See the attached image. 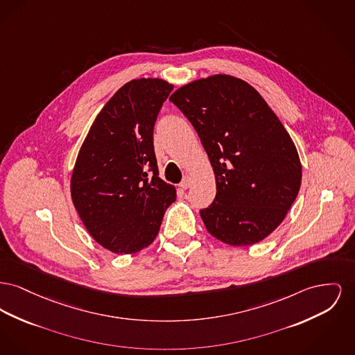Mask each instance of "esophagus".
Segmentation results:
<instances>
[{"mask_svg": "<svg viewBox=\"0 0 355 355\" xmlns=\"http://www.w3.org/2000/svg\"><path fill=\"white\" fill-rule=\"evenodd\" d=\"M191 181H193V180H191V177H190V175H185V177H184V180H182V182L180 184V188H190V185H191Z\"/></svg>", "mask_w": 355, "mask_h": 355, "instance_id": "34e87169", "label": "esophagus"}]
</instances>
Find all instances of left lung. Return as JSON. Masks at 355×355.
<instances>
[{
  "mask_svg": "<svg viewBox=\"0 0 355 355\" xmlns=\"http://www.w3.org/2000/svg\"><path fill=\"white\" fill-rule=\"evenodd\" d=\"M170 102L196 128L216 178L200 210L209 233L233 247L260 243L287 216L302 184L296 146L250 84L227 73L180 87Z\"/></svg>",
  "mask_w": 355,
  "mask_h": 355,
  "instance_id": "8db88e82",
  "label": "left lung"
}]
</instances>
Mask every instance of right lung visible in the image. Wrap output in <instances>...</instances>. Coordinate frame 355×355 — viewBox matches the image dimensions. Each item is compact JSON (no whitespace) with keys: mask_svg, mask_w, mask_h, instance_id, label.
<instances>
[{"mask_svg":"<svg viewBox=\"0 0 355 355\" xmlns=\"http://www.w3.org/2000/svg\"><path fill=\"white\" fill-rule=\"evenodd\" d=\"M158 78L121 87L96 115L78 153L71 197L91 237L131 254L157 237L175 188L158 177L153 145L157 115L173 89Z\"/></svg>","mask_w":355,"mask_h":355,"instance_id":"1","label":"right lung"}]
</instances>
